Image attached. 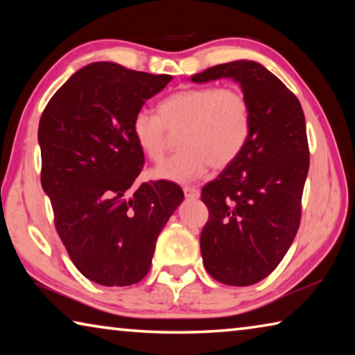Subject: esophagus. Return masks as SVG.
I'll list each match as a JSON object with an SVG mask.
<instances>
[{"instance_id": "1", "label": "esophagus", "mask_w": 355, "mask_h": 355, "mask_svg": "<svg viewBox=\"0 0 355 355\" xmlns=\"http://www.w3.org/2000/svg\"><path fill=\"white\" fill-rule=\"evenodd\" d=\"M183 192H184V196L188 197V199H197V197L200 196L199 188H194V186H184Z\"/></svg>"}]
</instances>
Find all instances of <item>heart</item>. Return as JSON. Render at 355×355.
Masks as SVG:
<instances>
[{"label":"heart","instance_id":"b5f03b06","mask_svg":"<svg viewBox=\"0 0 355 355\" xmlns=\"http://www.w3.org/2000/svg\"><path fill=\"white\" fill-rule=\"evenodd\" d=\"M158 116L141 110L131 120V136L150 161L163 159L171 135L178 133L180 152L153 169L159 180L186 183L211 166L225 169L239 158L252 131V107L239 87H184L158 103Z\"/></svg>","mask_w":355,"mask_h":355}]
</instances>
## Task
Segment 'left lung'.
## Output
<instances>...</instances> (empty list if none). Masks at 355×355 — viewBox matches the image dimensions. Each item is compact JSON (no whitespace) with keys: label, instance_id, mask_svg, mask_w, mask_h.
Wrapping results in <instances>:
<instances>
[{"label":"left lung","instance_id":"left-lung-1","mask_svg":"<svg viewBox=\"0 0 355 355\" xmlns=\"http://www.w3.org/2000/svg\"><path fill=\"white\" fill-rule=\"evenodd\" d=\"M233 78L252 107V131L239 158L203 186L208 220L200 250L220 284L248 286L268 277L290 249L302 213L310 166L299 100L254 61H233L192 76L194 83Z\"/></svg>","mask_w":355,"mask_h":355}]
</instances>
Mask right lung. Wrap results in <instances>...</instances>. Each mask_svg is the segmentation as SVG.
<instances>
[{
  "instance_id": "obj_1",
  "label": "right lung",
  "mask_w": 355,
  "mask_h": 355,
  "mask_svg": "<svg viewBox=\"0 0 355 355\" xmlns=\"http://www.w3.org/2000/svg\"><path fill=\"white\" fill-rule=\"evenodd\" d=\"M171 80L94 62L71 75L42 112V188L70 260L95 284L128 286L146 277L156 239L184 197L167 180L133 188L146 159L131 120Z\"/></svg>"
}]
</instances>
